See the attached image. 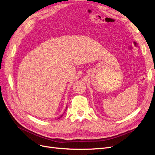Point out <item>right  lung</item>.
I'll return each mask as SVG.
<instances>
[{"mask_svg":"<svg viewBox=\"0 0 155 155\" xmlns=\"http://www.w3.org/2000/svg\"><path fill=\"white\" fill-rule=\"evenodd\" d=\"M62 116H63V115H62V116H61V117H62ZM61 117H60V118H61Z\"/></svg>","mask_w":155,"mask_h":155,"instance_id":"right-lung-1","label":"right lung"}]
</instances>
